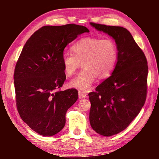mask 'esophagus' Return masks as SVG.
Listing matches in <instances>:
<instances>
[{"label":"esophagus","instance_id":"obj_1","mask_svg":"<svg viewBox=\"0 0 159 159\" xmlns=\"http://www.w3.org/2000/svg\"><path fill=\"white\" fill-rule=\"evenodd\" d=\"M78 95H79V98L82 99V98H86L88 97V94L84 92H82V91H79L78 92Z\"/></svg>","mask_w":159,"mask_h":159}]
</instances>
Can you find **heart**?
Returning <instances> with one entry per match:
<instances>
[{
    "instance_id": "heart-1",
    "label": "heart",
    "mask_w": 159,
    "mask_h": 159,
    "mask_svg": "<svg viewBox=\"0 0 159 159\" xmlns=\"http://www.w3.org/2000/svg\"><path fill=\"white\" fill-rule=\"evenodd\" d=\"M73 54L64 53L61 57L63 69L66 76H71L79 68L83 69L69 82L71 88L88 91L98 77L106 78L116 66L118 51L116 43L111 38L89 37L80 39L71 46Z\"/></svg>"
}]
</instances>
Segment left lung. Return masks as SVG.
<instances>
[{"instance_id":"obj_1","label":"left lung","mask_w":159,"mask_h":159,"mask_svg":"<svg viewBox=\"0 0 159 159\" xmlns=\"http://www.w3.org/2000/svg\"><path fill=\"white\" fill-rule=\"evenodd\" d=\"M114 38L118 51L111 75L88 94L93 130L109 137L125 129L144 106L147 95V59L125 28L90 23Z\"/></svg>"}]
</instances>
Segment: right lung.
I'll list each match as a JSON object with an SVG mask.
<instances>
[{
	"label": "right lung",
	"instance_id": "right-lung-1",
	"mask_svg": "<svg viewBox=\"0 0 159 159\" xmlns=\"http://www.w3.org/2000/svg\"><path fill=\"white\" fill-rule=\"evenodd\" d=\"M88 32L75 24L44 26L21 51L14 75L16 108L21 119L40 135L59 132L67 110L77 101L76 89L58 90L66 80L61 57L69 43Z\"/></svg>",
	"mask_w": 159,
	"mask_h": 159
}]
</instances>
